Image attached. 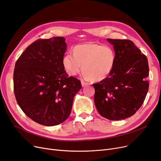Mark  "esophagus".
<instances>
[{"label": "esophagus", "instance_id": "34e87169", "mask_svg": "<svg viewBox=\"0 0 161 161\" xmlns=\"http://www.w3.org/2000/svg\"><path fill=\"white\" fill-rule=\"evenodd\" d=\"M87 84H88V83H87V82H85L83 80L81 81V86H82V87H85V86H87Z\"/></svg>", "mask_w": 161, "mask_h": 161}]
</instances>
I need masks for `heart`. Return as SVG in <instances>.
Here are the masks:
<instances>
[{
  "instance_id": "1",
  "label": "heart",
  "mask_w": 161,
  "mask_h": 161,
  "mask_svg": "<svg viewBox=\"0 0 161 161\" xmlns=\"http://www.w3.org/2000/svg\"><path fill=\"white\" fill-rule=\"evenodd\" d=\"M116 53L108 45L96 43L81 44L74 47L73 54H66L62 60L64 68L69 75H75L82 68L84 75L94 81L106 79L113 72Z\"/></svg>"
}]
</instances>
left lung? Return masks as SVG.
<instances>
[{
    "label": "left lung",
    "instance_id": "1",
    "mask_svg": "<svg viewBox=\"0 0 161 161\" xmlns=\"http://www.w3.org/2000/svg\"><path fill=\"white\" fill-rule=\"evenodd\" d=\"M113 45L116 61L106 79L95 83L94 101L99 113L110 120L134 115L143 104L149 89L146 56L128 39H107Z\"/></svg>",
    "mask_w": 161,
    "mask_h": 161
}]
</instances>
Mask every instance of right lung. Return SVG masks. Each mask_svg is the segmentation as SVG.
Wrapping results in <instances>:
<instances>
[{"label": "right lung", "mask_w": 161, "mask_h": 161, "mask_svg": "<svg viewBox=\"0 0 161 161\" xmlns=\"http://www.w3.org/2000/svg\"><path fill=\"white\" fill-rule=\"evenodd\" d=\"M65 39H38L17 60L14 71V92L18 105L34 122L53 126L70 114L74 97L81 81L68 76L62 63Z\"/></svg>", "instance_id": "right-lung-1"}]
</instances>
